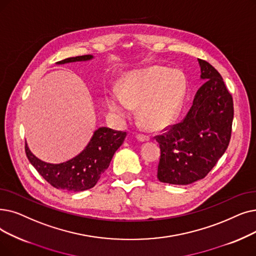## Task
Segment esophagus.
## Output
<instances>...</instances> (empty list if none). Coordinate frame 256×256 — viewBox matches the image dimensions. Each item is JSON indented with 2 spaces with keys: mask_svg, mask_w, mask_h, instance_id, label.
<instances>
[{
  "mask_svg": "<svg viewBox=\"0 0 256 256\" xmlns=\"http://www.w3.org/2000/svg\"><path fill=\"white\" fill-rule=\"evenodd\" d=\"M137 139L141 142H146V141H150V136L148 135H143V134H138L137 135Z\"/></svg>",
  "mask_w": 256,
  "mask_h": 256,
  "instance_id": "obj_1",
  "label": "esophagus"
}]
</instances>
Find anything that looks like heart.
<instances>
[{"label": "heart", "instance_id": "heart-1", "mask_svg": "<svg viewBox=\"0 0 256 256\" xmlns=\"http://www.w3.org/2000/svg\"><path fill=\"white\" fill-rule=\"evenodd\" d=\"M184 90L181 72L152 66L128 74L121 82V90L110 88L106 92V102L118 119L130 117L134 106H140L142 124L150 130H160L176 117Z\"/></svg>", "mask_w": 256, "mask_h": 256}]
</instances>
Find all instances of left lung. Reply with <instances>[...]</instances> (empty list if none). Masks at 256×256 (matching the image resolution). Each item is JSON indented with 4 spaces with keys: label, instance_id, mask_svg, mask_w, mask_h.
<instances>
[{
    "label": "left lung",
    "instance_id": "1",
    "mask_svg": "<svg viewBox=\"0 0 256 256\" xmlns=\"http://www.w3.org/2000/svg\"><path fill=\"white\" fill-rule=\"evenodd\" d=\"M204 84L186 117L156 136L160 146V182L187 185L205 178L226 152L232 130L233 99L220 74L198 60Z\"/></svg>",
    "mask_w": 256,
    "mask_h": 256
}]
</instances>
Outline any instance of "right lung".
I'll return each instance as SVG.
<instances>
[{
    "label": "right lung",
    "instance_id": "add662e5",
    "mask_svg": "<svg viewBox=\"0 0 256 256\" xmlns=\"http://www.w3.org/2000/svg\"><path fill=\"white\" fill-rule=\"evenodd\" d=\"M92 55H82L62 60L58 64L91 60ZM126 132L100 128L95 130L86 148L75 158L60 163L50 164L38 159L25 144L30 163L50 185L68 192H84L94 187L108 168L115 152L121 146Z\"/></svg>",
    "mask_w": 256,
    "mask_h": 256
}]
</instances>
